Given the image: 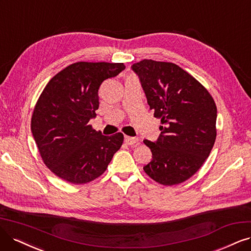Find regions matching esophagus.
Masks as SVG:
<instances>
[{"instance_id": "esophagus-1", "label": "esophagus", "mask_w": 251, "mask_h": 251, "mask_svg": "<svg viewBox=\"0 0 251 251\" xmlns=\"http://www.w3.org/2000/svg\"><path fill=\"white\" fill-rule=\"evenodd\" d=\"M137 141H138L137 137H131V136H125L124 137V142L127 145H133V144L137 143Z\"/></svg>"}]
</instances>
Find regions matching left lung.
<instances>
[{
  "label": "left lung",
  "mask_w": 251,
  "mask_h": 251,
  "mask_svg": "<svg viewBox=\"0 0 251 251\" xmlns=\"http://www.w3.org/2000/svg\"><path fill=\"white\" fill-rule=\"evenodd\" d=\"M150 109L161 120L156 142L145 140L152 160L145 173L165 186L196 174L216 140L217 108L208 90L178 65L143 60L133 64Z\"/></svg>",
  "instance_id": "1"
}]
</instances>
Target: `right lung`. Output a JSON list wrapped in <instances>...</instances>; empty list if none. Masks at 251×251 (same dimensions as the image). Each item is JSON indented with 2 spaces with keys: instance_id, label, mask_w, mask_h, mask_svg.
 <instances>
[{
  "instance_id": "right-lung-1",
  "label": "right lung",
  "mask_w": 251,
  "mask_h": 251,
  "mask_svg": "<svg viewBox=\"0 0 251 251\" xmlns=\"http://www.w3.org/2000/svg\"><path fill=\"white\" fill-rule=\"evenodd\" d=\"M125 69L123 63L77 62L49 81L35 105L31 130L44 164L59 178L85 184L103 174L124 141L96 131L89 121L99 107L103 80Z\"/></svg>"
}]
</instances>
